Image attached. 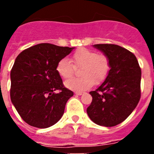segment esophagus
<instances>
[{
	"label": "esophagus",
	"mask_w": 154,
	"mask_h": 154,
	"mask_svg": "<svg viewBox=\"0 0 154 154\" xmlns=\"http://www.w3.org/2000/svg\"><path fill=\"white\" fill-rule=\"evenodd\" d=\"M83 93H84V92H81V91H76V92H75V94L78 95V96H81V95H82Z\"/></svg>",
	"instance_id": "34e87169"
}]
</instances>
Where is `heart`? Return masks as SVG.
<instances>
[{"label":"heart","mask_w":154,"mask_h":154,"mask_svg":"<svg viewBox=\"0 0 154 154\" xmlns=\"http://www.w3.org/2000/svg\"><path fill=\"white\" fill-rule=\"evenodd\" d=\"M70 61L74 67H81L80 78L70 79L65 82V86L72 90L83 91L90 88L94 83L101 84L109 72V61L106 55L80 48L73 53L70 61L67 58H62L57 64L56 70L62 78H70L74 73Z\"/></svg>","instance_id":"1"}]
</instances>
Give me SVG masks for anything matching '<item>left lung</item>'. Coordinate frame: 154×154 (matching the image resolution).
I'll use <instances>...</instances> for the list:
<instances>
[{
	"label": "left lung",
	"instance_id": "obj_1",
	"mask_svg": "<svg viewBox=\"0 0 154 154\" xmlns=\"http://www.w3.org/2000/svg\"><path fill=\"white\" fill-rule=\"evenodd\" d=\"M109 61L110 69L104 82L95 91L87 114L99 126H114L125 120L140 99L141 69L131 51L112 44L94 45Z\"/></svg>",
	"mask_w": 154,
	"mask_h": 154
}]
</instances>
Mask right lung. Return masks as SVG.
Masks as SVG:
<instances>
[{"instance_id": "add662e5", "label": "right lung", "mask_w": 154, "mask_h": 154, "mask_svg": "<svg viewBox=\"0 0 154 154\" xmlns=\"http://www.w3.org/2000/svg\"><path fill=\"white\" fill-rule=\"evenodd\" d=\"M75 48L42 43L21 51L11 71V99L23 120L30 126L48 128L62 118L73 96L65 88L57 64ZM55 90H59L55 94Z\"/></svg>"}]
</instances>
